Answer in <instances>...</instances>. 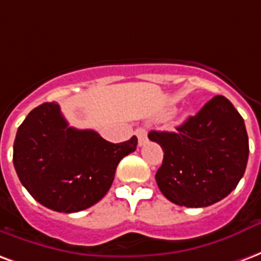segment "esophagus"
<instances>
[{
    "label": "esophagus",
    "instance_id": "obj_1",
    "mask_svg": "<svg viewBox=\"0 0 261 261\" xmlns=\"http://www.w3.org/2000/svg\"><path fill=\"white\" fill-rule=\"evenodd\" d=\"M136 136H138V142H139V146H143V144L147 143V132L144 130L143 128H139L136 129Z\"/></svg>",
    "mask_w": 261,
    "mask_h": 261
}]
</instances>
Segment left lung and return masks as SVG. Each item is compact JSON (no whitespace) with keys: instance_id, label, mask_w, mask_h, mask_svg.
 Listing matches in <instances>:
<instances>
[{"instance_id":"8db88e82","label":"left lung","mask_w":261,"mask_h":261,"mask_svg":"<svg viewBox=\"0 0 261 261\" xmlns=\"http://www.w3.org/2000/svg\"><path fill=\"white\" fill-rule=\"evenodd\" d=\"M164 151L155 174L161 193L178 206L207 207L231 193L245 174L249 139L232 102L216 96L175 132L151 130Z\"/></svg>"}]
</instances>
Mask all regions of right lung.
<instances>
[{"label": "right lung", "mask_w": 261, "mask_h": 261, "mask_svg": "<svg viewBox=\"0 0 261 261\" xmlns=\"http://www.w3.org/2000/svg\"><path fill=\"white\" fill-rule=\"evenodd\" d=\"M136 146V136L115 144L91 129L72 128L58 104L44 102L18 128L13 167L40 204L58 213H77L106 196L117 165Z\"/></svg>", "instance_id": "1"}]
</instances>
